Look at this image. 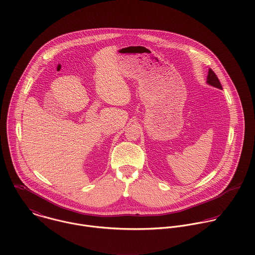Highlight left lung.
Returning <instances> with one entry per match:
<instances>
[{
  "instance_id": "left-lung-1",
  "label": "left lung",
  "mask_w": 255,
  "mask_h": 255,
  "mask_svg": "<svg viewBox=\"0 0 255 255\" xmlns=\"http://www.w3.org/2000/svg\"><path fill=\"white\" fill-rule=\"evenodd\" d=\"M207 82H208L210 85L214 86V87H217V88H219V89H223L222 84H221V82H220V80H219L217 74H216L211 68L209 69V74H208Z\"/></svg>"
}]
</instances>
